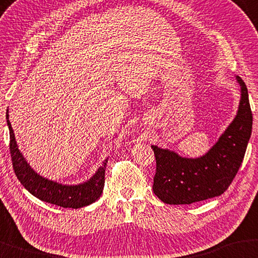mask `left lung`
I'll list each match as a JSON object with an SVG mask.
<instances>
[{"mask_svg":"<svg viewBox=\"0 0 258 258\" xmlns=\"http://www.w3.org/2000/svg\"><path fill=\"white\" fill-rule=\"evenodd\" d=\"M238 113L208 153L198 159L181 158L175 152L152 145L157 171L153 192L168 205H191L224 193L238 172L251 135L252 113L243 80Z\"/></svg>","mask_w":258,"mask_h":258,"instance_id":"8db88e82","label":"left lung"}]
</instances>
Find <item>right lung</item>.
Returning <instances> with one entry per match:
<instances>
[{
    "instance_id": "obj_1",
    "label": "right lung",
    "mask_w": 258,
    "mask_h": 258,
    "mask_svg": "<svg viewBox=\"0 0 258 258\" xmlns=\"http://www.w3.org/2000/svg\"><path fill=\"white\" fill-rule=\"evenodd\" d=\"M7 122L10 132V154L15 174L23 186L32 193L34 197L49 204L64 207V208H81L91 205L99 199L103 193L105 184V169L106 159L103 166L98 168L96 174L89 180L79 185H62L56 181L49 180L37 175L27 163L18 150L14 130L9 121V114L7 113Z\"/></svg>"
}]
</instances>
